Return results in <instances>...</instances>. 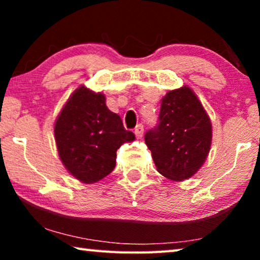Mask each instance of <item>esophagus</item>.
Returning a JSON list of instances; mask_svg holds the SVG:
<instances>
[{
    "instance_id": "esophagus-1",
    "label": "esophagus",
    "mask_w": 260,
    "mask_h": 260,
    "mask_svg": "<svg viewBox=\"0 0 260 260\" xmlns=\"http://www.w3.org/2000/svg\"><path fill=\"white\" fill-rule=\"evenodd\" d=\"M143 133H144V127L142 124H138V125L135 127V135H136L137 138H142L143 137Z\"/></svg>"
}]
</instances>
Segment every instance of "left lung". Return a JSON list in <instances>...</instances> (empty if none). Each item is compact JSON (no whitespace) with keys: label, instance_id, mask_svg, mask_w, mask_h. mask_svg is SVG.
Returning <instances> with one entry per match:
<instances>
[{"label":"left lung","instance_id":"left-lung-1","mask_svg":"<svg viewBox=\"0 0 260 260\" xmlns=\"http://www.w3.org/2000/svg\"><path fill=\"white\" fill-rule=\"evenodd\" d=\"M157 172L183 181L201 168L212 143L211 119L188 86L169 91L162 99L158 124L144 136Z\"/></svg>","mask_w":260,"mask_h":260}]
</instances>
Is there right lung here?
Instances as JSON below:
<instances>
[{
	"label": "right lung",
	"instance_id": "add662e5",
	"mask_svg": "<svg viewBox=\"0 0 260 260\" xmlns=\"http://www.w3.org/2000/svg\"><path fill=\"white\" fill-rule=\"evenodd\" d=\"M59 157L70 174L83 183H94L116 166L117 149L135 135L105 104V95L80 86L55 120Z\"/></svg>",
	"mask_w": 260,
	"mask_h": 260
}]
</instances>
